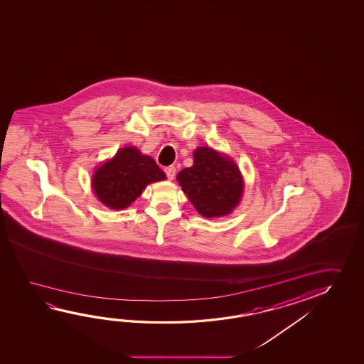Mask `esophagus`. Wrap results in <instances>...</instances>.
I'll list each match as a JSON object with an SVG mask.
<instances>
[{
    "label": "esophagus",
    "mask_w": 364,
    "mask_h": 364,
    "mask_svg": "<svg viewBox=\"0 0 364 364\" xmlns=\"http://www.w3.org/2000/svg\"><path fill=\"white\" fill-rule=\"evenodd\" d=\"M165 173H166L167 179L173 180L176 173V168L173 166L165 167Z\"/></svg>",
    "instance_id": "1"
}]
</instances>
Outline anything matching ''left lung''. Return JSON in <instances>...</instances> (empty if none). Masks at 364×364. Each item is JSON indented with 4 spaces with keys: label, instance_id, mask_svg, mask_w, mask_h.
<instances>
[{
    "label": "left lung",
    "instance_id": "obj_1",
    "mask_svg": "<svg viewBox=\"0 0 364 364\" xmlns=\"http://www.w3.org/2000/svg\"><path fill=\"white\" fill-rule=\"evenodd\" d=\"M178 181L198 212L207 218L228 215L244 189L236 164L209 147L196 149L193 166L183 168Z\"/></svg>",
    "mask_w": 364,
    "mask_h": 364
}]
</instances>
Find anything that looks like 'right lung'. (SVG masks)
Masks as SVG:
<instances>
[{"mask_svg":"<svg viewBox=\"0 0 364 364\" xmlns=\"http://www.w3.org/2000/svg\"><path fill=\"white\" fill-rule=\"evenodd\" d=\"M166 178L149 156L136 147L119 149L110 161L97 167L92 176L96 197L107 208H127L142 194L146 185Z\"/></svg>","mask_w":364,"mask_h":364,"instance_id":"1","label":"right lung"}]
</instances>
